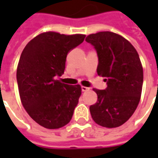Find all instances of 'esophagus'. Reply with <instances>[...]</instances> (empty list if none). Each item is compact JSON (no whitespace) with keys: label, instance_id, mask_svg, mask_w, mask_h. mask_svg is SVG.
I'll list each match as a JSON object with an SVG mask.
<instances>
[{"label":"esophagus","instance_id":"obj_1","mask_svg":"<svg viewBox=\"0 0 158 158\" xmlns=\"http://www.w3.org/2000/svg\"><path fill=\"white\" fill-rule=\"evenodd\" d=\"M90 89L88 88V87H85V86H82V91H88Z\"/></svg>","mask_w":158,"mask_h":158}]
</instances>
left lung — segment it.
Masks as SVG:
<instances>
[{
    "label": "left lung",
    "instance_id": "8db88e82",
    "mask_svg": "<svg viewBox=\"0 0 158 158\" xmlns=\"http://www.w3.org/2000/svg\"><path fill=\"white\" fill-rule=\"evenodd\" d=\"M98 56V75L105 77L106 89H93L97 103L89 106L95 122L113 128L127 122L141 99L143 69L139 54L130 42L111 31L87 36Z\"/></svg>",
    "mask_w": 158,
    "mask_h": 158
}]
</instances>
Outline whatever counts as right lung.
I'll return each instance as SVG.
<instances>
[{
	"label": "right lung",
	"instance_id": "add662e5",
	"mask_svg": "<svg viewBox=\"0 0 158 158\" xmlns=\"http://www.w3.org/2000/svg\"><path fill=\"white\" fill-rule=\"evenodd\" d=\"M85 35L43 32L22 52L16 80L23 106L30 117L48 129L67 125L82 94L79 84L57 80L64 74L68 53L83 42Z\"/></svg>",
	"mask_w": 158,
	"mask_h": 158
}]
</instances>
